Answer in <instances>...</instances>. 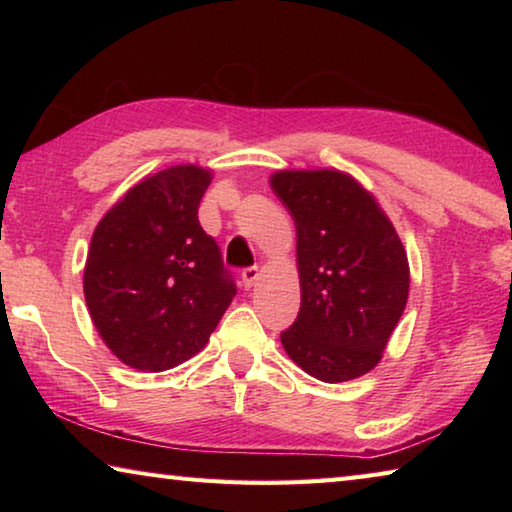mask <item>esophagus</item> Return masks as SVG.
<instances>
[{"label":"esophagus","instance_id":"esophagus-1","mask_svg":"<svg viewBox=\"0 0 512 512\" xmlns=\"http://www.w3.org/2000/svg\"><path fill=\"white\" fill-rule=\"evenodd\" d=\"M259 280V268L257 266H248L241 271V282H244V287L250 289L253 284Z\"/></svg>","mask_w":512,"mask_h":512}]
</instances>
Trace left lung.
Returning <instances> with one entry per match:
<instances>
[{"label": "left lung", "mask_w": 512, "mask_h": 512, "mask_svg": "<svg viewBox=\"0 0 512 512\" xmlns=\"http://www.w3.org/2000/svg\"><path fill=\"white\" fill-rule=\"evenodd\" d=\"M298 235L300 311L284 350L327 384L377 366L409 298V259L375 196L336 169L277 171Z\"/></svg>", "instance_id": "1"}]
</instances>
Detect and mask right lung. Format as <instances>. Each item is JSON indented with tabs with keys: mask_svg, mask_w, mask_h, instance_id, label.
<instances>
[{
	"mask_svg": "<svg viewBox=\"0 0 512 512\" xmlns=\"http://www.w3.org/2000/svg\"><path fill=\"white\" fill-rule=\"evenodd\" d=\"M212 173L178 164L119 198L92 235L83 291L115 357L162 372L205 348L237 287L198 223Z\"/></svg>",
	"mask_w": 512,
	"mask_h": 512,
	"instance_id": "right-lung-1",
	"label": "right lung"
}]
</instances>
